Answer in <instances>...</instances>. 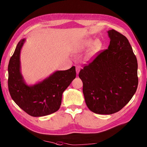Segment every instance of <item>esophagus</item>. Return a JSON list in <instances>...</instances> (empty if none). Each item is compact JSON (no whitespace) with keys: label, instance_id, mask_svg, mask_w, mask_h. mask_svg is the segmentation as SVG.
<instances>
[{"label":"esophagus","instance_id":"obj_1","mask_svg":"<svg viewBox=\"0 0 147 147\" xmlns=\"http://www.w3.org/2000/svg\"><path fill=\"white\" fill-rule=\"evenodd\" d=\"M80 67L79 66H77L76 67V72H77V74L78 75L80 72Z\"/></svg>","mask_w":147,"mask_h":147}]
</instances>
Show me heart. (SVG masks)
<instances>
[{"label":"heart","mask_w":147,"mask_h":147,"mask_svg":"<svg viewBox=\"0 0 147 147\" xmlns=\"http://www.w3.org/2000/svg\"><path fill=\"white\" fill-rule=\"evenodd\" d=\"M92 42L91 40H86L83 42L80 45H79L77 47V51L78 52H80L83 51H86L88 49L90 48ZM100 43L99 41H96L94 43L92 44V47H91L90 51H89L88 55H87V58L90 59L94 55L95 53L98 51V50L100 48Z\"/></svg>","instance_id":"b5f03b06"}]
</instances>
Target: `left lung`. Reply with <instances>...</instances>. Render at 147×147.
I'll return each mask as SVG.
<instances>
[{
  "label": "left lung",
  "mask_w": 147,
  "mask_h": 147,
  "mask_svg": "<svg viewBox=\"0 0 147 147\" xmlns=\"http://www.w3.org/2000/svg\"><path fill=\"white\" fill-rule=\"evenodd\" d=\"M107 50L97 55L79 73L86 105L92 112H118L135 94L138 86L137 61L127 38L114 29Z\"/></svg>",
  "instance_id": "1"
}]
</instances>
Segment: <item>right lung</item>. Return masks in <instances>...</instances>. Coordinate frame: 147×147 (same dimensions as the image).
Segmentation results:
<instances>
[{"instance_id":"obj_1","label":"right lung","mask_w":147,"mask_h":147,"mask_svg":"<svg viewBox=\"0 0 147 147\" xmlns=\"http://www.w3.org/2000/svg\"><path fill=\"white\" fill-rule=\"evenodd\" d=\"M26 40H21L8 67V86L12 99L25 112L38 117L56 112L61 104L62 96L76 77L75 67L58 70L32 86L25 83L21 73L20 53Z\"/></svg>"}]
</instances>
